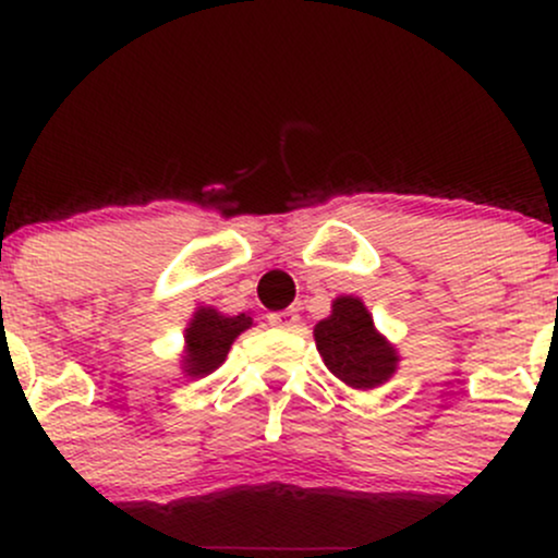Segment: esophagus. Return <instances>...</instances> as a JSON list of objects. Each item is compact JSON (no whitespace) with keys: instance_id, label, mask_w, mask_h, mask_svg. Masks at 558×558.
I'll list each match as a JSON object with an SVG mask.
<instances>
[{"instance_id":"34e87169","label":"esophagus","mask_w":558,"mask_h":558,"mask_svg":"<svg viewBox=\"0 0 558 558\" xmlns=\"http://www.w3.org/2000/svg\"><path fill=\"white\" fill-rule=\"evenodd\" d=\"M296 323H299V315L293 310H283V312H275V315H270V325H275V328L291 330V328H296Z\"/></svg>"}]
</instances>
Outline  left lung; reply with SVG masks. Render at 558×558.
<instances>
[{
  "label": "left lung",
  "instance_id": "obj_1",
  "mask_svg": "<svg viewBox=\"0 0 558 558\" xmlns=\"http://www.w3.org/2000/svg\"><path fill=\"white\" fill-rule=\"evenodd\" d=\"M317 351L325 367L351 388H377L396 373L399 354L375 330L362 299L338 296L330 317L315 325Z\"/></svg>",
  "mask_w": 558,
  "mask_h": 558
}]
</instances>
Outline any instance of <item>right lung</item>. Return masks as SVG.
<instances>
[{"instance_id": "add662e5", "label": "right lung", "mask_w": 558, "mask_h": 558, "mask_svg": "<svg viewBox=\"0 0 558 558\" xmlns=\"http://www.w3.org/2000/svg\"><path fill=\"white\" fill-rule=\"evenodd\" d=\"M246 328H252V317L248 315L226 317L213 306L196 310L194 319L185 328L183 373L191 377L215 373L226 362L230 345Z\"/></svg>"}]
</instances>
